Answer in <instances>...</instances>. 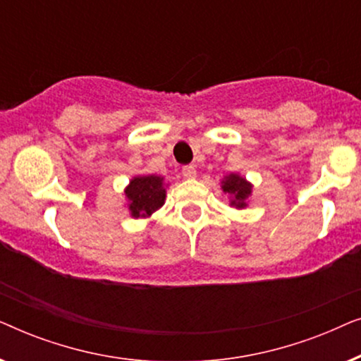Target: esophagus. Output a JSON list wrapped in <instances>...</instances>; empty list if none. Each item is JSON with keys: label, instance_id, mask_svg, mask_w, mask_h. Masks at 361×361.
<instances>
[{"label": "esophagus", "instance_id": "esophagus-1", "mask_svg": "<svg viewBox=\"0 0 361 361\" xmlns=\"http://www.w3.org/2000/svg\"><path fill=\"white\" fill-rule=\"evenodd\" d=\"M182 176L185 177V179H195L197 176V171L194 166H184L182 167Z\"/></svg>", "mask_w": 361, "mask_h": 361}]
</instances>
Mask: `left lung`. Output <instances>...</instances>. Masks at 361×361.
<instances>
[{
  "label": "left lung",
  "instance_id": "obj_1",
  "mask_svg": "<svg viewBox=\"0 0 361 361\" xmlns=\"http://www.w3.org/2000/svg\"><path fill=\"white\" fill-rule=\"evenodd\" d=\"M251 189H253V185L238 174L225 176L221 180V190L230 195V205L235 209H245L248 205L246 202L251 195Z\"/></svg>",
  "mask_w": 361,
  "mask_h": 361
}]
</instances>
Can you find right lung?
Instances as JSON below:
<instances>
[{
  "instance_id": "1",
  "label": "right lung",
  "mask_w": 361,
  "mask_h": 361,
  "mask_svg": "<svg viewBox=\"0 0 361 361\" xmlns=\"http://www.w3.org/2000/svg\"><path fill=\"white\" fill-rule=\"evenodd\" d=\"M133 219H146L164 205L166 189L164 177L161 176H136L125 189Z\"/></svg>"
}]
</instances>
